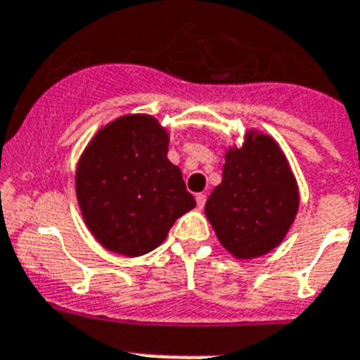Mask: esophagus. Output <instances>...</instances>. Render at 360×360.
<instances>
[{"label": "esophagus", "mask_w": 360, "mask_h": 360, "mask_svg": "<svg viewBox=\"0 0 360 360\" xmlns=\"http://www.w3.org/2000/svg\"><path fill=\"white\" fill-rule=\"evenodd\" d=\"M205 200H207V196H205V193H198V195H196V205H198L200 210L205 205Z\"/></svg>", "instance_id": "1"}]
</instances>
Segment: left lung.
Here are the masks:
<instances>
[{
  "mask_svg": "<svg viewBox=\"0 0 360 360\" xmlns=\"http://www.w3.org/2000/svg\"><path fill=\"white\" fill-rule=\"evenodd\" d=\"M299 211V187L278 143L250 131L226 153L222 182L205 202L220 244L236 259L275 250Z\"/></svg>",
  "mask_w": 360,
  "mask_h": 360,
  "instance_id": "1",
  "label": "left lung"
}]
</instances>
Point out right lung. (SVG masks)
Masks as SVG:
<instances>
[{"label": "right lung", "instance_id": "1", "mask_svg": "<svg viewBox=\"0 0 360 360\" xmlns=\"http://www.w3.org/2000/svg\"><path fill=\"white\" fill-rule=\"evenodd\" d=\"M169 136L149 115L101 127L76 167V196L89 231L105 250L140 257L165 240L196 205L167 158Z\"/></svg>", "mask_w": 360, "mask_h": 360}]
</instances>
